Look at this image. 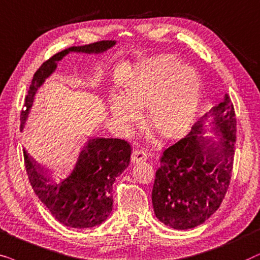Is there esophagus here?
<instances>
[{
	"mask_svg": "<svg viewBox=\"0 0 260 260\" xmlns=\"http://www.w3.org/2000/svg\"><path fill=\"white\" fill-rule=\"evenodd\" d=\"M147 158V153L143 150H136L133 151L132 153V162H139V161H143L145 159Z\"/></svg>",
	"mask_w": 260,
	"mask_h": 260,
	"instance_id": "esophagus-1",
	"label": "esophagus"
}]
</instances>
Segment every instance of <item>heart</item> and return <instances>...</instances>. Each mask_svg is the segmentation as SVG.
<instances>
[{
	"label": "heart",
	"instance_id": "1",
	"mask_svg": "<svg viewBox=\"0 0 260 260\" xmlns=\"http://www.w3.org/2000/svg\"><path fill=\"white\" fill-rule=\"evenodd\" d=\"M201 81L191 68L171 54L145 61L128 83L124 95L110 100V112L117 127L128 132L147 107V120L166 138L181 134L191 123L199 107Z\"/></svg>",
	"mask_w": 260,
	"mask_h": 260
}]
</instances>
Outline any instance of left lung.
I'll return each instance as SVG.
<instances>
[{
	"label": "left lung",
	"instance_id": "1",
	"mask_svg": "<svg viewBox=\"0 0 260 260\" xmlns=\"http://www.w3.org/2000/svg\"><path fill=\"white\" fill-rule=\"evenodd\" d=\"M207 132L218 138L205 136ZM235 133L233 103L224 94L223 101L195 122L184 138L165 148L152 190L159 221L174 230H189L216 212L230 185Z\"/></svg>",
	"mask_w": 260,
	"mask_h": 260
}]
</instances>
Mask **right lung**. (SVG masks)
Here are the masks:
<instances>
[{"label":"right lung","instance_id":"right-lung-1","mask_svg":"<svg viewBox=\"0 0 260 260\" xmlns=\"http://www.w3.org/2000/svg\"><path fill=\"white\" fill-rule=\"evenodd\" d=\"M115 45V40H103L72 46L45 61L29 85L21 112V129L28 120L38 90L54 74L58 61L72 52L100 54ZM131 152V145L124 140L89 138L74 166L55 174L45 172L26 150L23 157L30 185L54 219L71 228H91L105 222L112 213L113 184L129 165Z\"/></svg>","mask_w":260,"mask_h":260}]
</instances>
